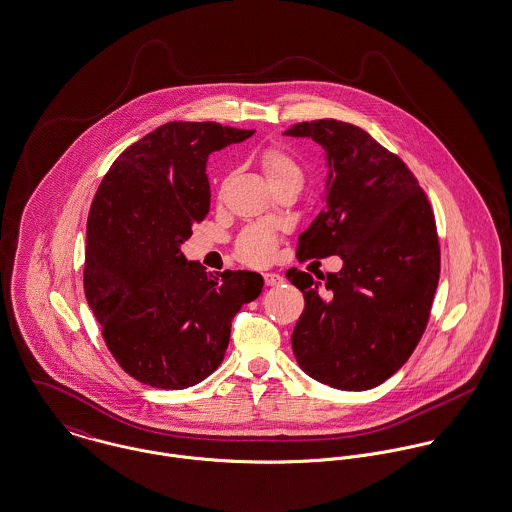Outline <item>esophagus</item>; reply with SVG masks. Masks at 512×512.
Returning a JSON list of instances; mask_svg holds the SVG:
<instances>
[{
  "mask_svg": "<svg viewBox=\"0 0 512 512\" xmlns=\"http://www.w3.org/2000/svg\"><path fill=\"white\" fill-rule=\"evenodd\" d=\"M263 279H265V284L267 286H277V284L283 283L284 279L279 275V273H265L263 275Z\"/></svg>",
  "mask_w": 512,
  "mask_h": 512,
  "instance_id": "34e87169",
  "label": "esophagus"
}]
</instances>
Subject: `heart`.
<instances>
[{"instance_id":"obj_1","label":"heart","mask_w":512,"mask_h":512,"mask_svg":"<svg viewBox=\"0 0 512 512\" xmlns=\"http://www.w3.org/2000/svg\"><path fill=\"white\" fill-rule=\"evenodd\" d=\"M261 167L267 174L271 186L277 184V182H283V180H290V178H296V180L304 178V172H302V167L298 165V161L279 145L267 147L263 151ZM271 247H273V239L269 235H257L255 245H253L255 259H265L269 255Z\"/></svg>"}]
</instances>
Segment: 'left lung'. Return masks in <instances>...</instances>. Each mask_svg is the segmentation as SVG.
Returning a JSON list of instances; mask_svg holds the SVG:
<instances>
[{"mask_svg": "<svg viewBox=\"0 0 512 512\" xmlns=\"http://www.w3.org/2000/svg\"><path fill=\"white\" fill-rule=\"evenodd\" d=\"M284 135L326 149V206L298 237L296 257L340 255V273L288 269L304 294L292 351L312 379L367 391L406 363L422 338L440 279L432 206L404 161L338 119L294 123Z\"/></svg>", "mask_w": 512, "mask_h": 512, "instance_id": "8db88e82", "label": "left lung"}]
</instances>
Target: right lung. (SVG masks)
I'll return each mask as SVG.
<instances>
[{
	"instance_id": "obj_1",
	"label": "right lung",
	"mask_w": 512,
	"mask_h": 512,
	"mask_svg": "<svg viewBox=\"0 0 512 512\" xmlns=\"http://www.w3.org/2000/svg\"><path fill=\"white\" fill-rule=\"evenodd\" d=\"M251 135L169 121L129 145L98 186L84 292L115 361L143 385L178 391L212 375L233 316L263 290L259 273H208L180 251L210 212L208 155Z\"/></svg>"
}]
</instances>
